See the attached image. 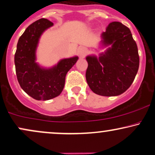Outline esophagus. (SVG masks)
I'll list each match as a JSON object with an SVG mask.
<instances>
[{
  "label": "esophagus",
  "instance_id": "obj_1",
  "mask_svg": "<svg viewBox=\"0 0 155 155\" xmlns=\"http://www.w3.org/2000/svg\"><path fill=\"white\" fill-rule=\"evenodd\" d=\"M87 53V48H84V47H80V48H79V50H78V55H79V57H81V58L85 57Z\"/></svg>",
  "mask_w": 155,
  "mask_h": 155
}]
</instances>
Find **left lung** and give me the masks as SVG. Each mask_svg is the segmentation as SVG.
<instances>
[{
    "mask_svg": "<svg viewBox=\"0 0 155 155\" xmlns=\"http://www.w3.org/2000/svg\"><path fill=\"white\" fill-rule=\"evenodd\" d=\"M101 38L102 46L109 47L99 58L95 55L86 57V79L91 91L98 95H120L132 85L138 71L137 46L130 28L117 21L109 23Z\"/></svg>",
    "mask_w": 155,
    "mask_h": 155,
    "instance_id": "1",
    "label": "left lung"
}]
</instances>
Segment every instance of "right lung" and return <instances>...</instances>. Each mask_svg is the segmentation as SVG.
<instances>
[{
	"label": "right lung",
	"mask_w": 155,
	"mask_h": 155,
	"mask_svg": "<svg viewBox=\"0 0 155 155\" xmlns=\"http://www.w3.org/2000/svg\"><path fill=\"white\" fill-rule=\"evenodd\" d=\"M52 25L54 23L46 18L31 24L19 38L15 54L18 81L23 91L36 100H49L60 95L66 74L79 59L78 56L64 58L51 68L42 67L36 63L39 39Z\"/></svg>",
	"instance_id": "right-lung-1"
}]
</instances>
